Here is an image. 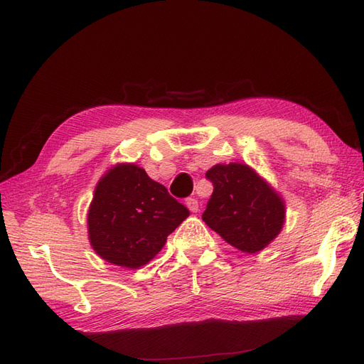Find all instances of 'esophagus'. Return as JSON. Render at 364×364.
Returning <instances> with one entry per match:
<instances>
[{"instance_id":"1","label":"esophagus","mask_w":364,"mask_h":364,"mask_svg":"<svg viewBox=\"0 0 364 364\" xmlns=\"http://www.w3.org/2000/svg\"><path fill=\"white\" fill-rule=\"evenodd\" d=\"M186 206L189 208L191 213H198V201L196 198H188L186 200Z\"/></svg>"}]
</instances>
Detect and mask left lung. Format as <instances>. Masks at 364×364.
Instances as JSON below:
<instances>
[{
	"instance_id": "left-lung-1",
	"label": "left lung",
	"mask_w": 364,
	"mask_h": 364,
	"mask_svg": "<svg viewBox=\"0 0 364 364\" xmlns=\"http://www.w3.org/2000/svg\"><path fill=\"white\" fill-rule=\"evenodd\" d=\"M213 183L203 220L243 252L264 250L281 232L282 200L257 173L245 164H217L206 172Z\"/></svg>"
}]
</instances>
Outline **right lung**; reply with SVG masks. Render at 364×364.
Returning <instances> with one entry per match:
<instances>
[{
    "label": "right lung",
    "mask_w": 364,
    "mask_h": 364,
    "mask_svg": "<svg viewBox=\"0 0 364 364\" xmlns=\"http://www.w3.org/2000/svg\"><path fill=\"white\" fill-rule=\"evenodd\" d=\"M188 215L189 209L144 168L121 164L97 184L88 213L90 242L109 264L139 268Z\"/></svg>",
    "instance_id": "1"
}]
</instances>
